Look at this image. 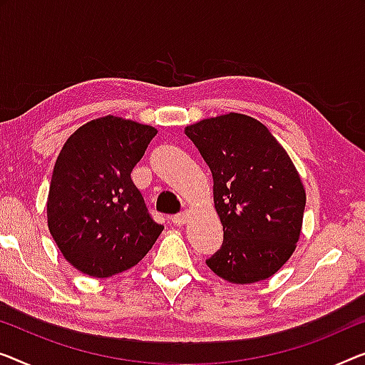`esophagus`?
Here are the masks:
<instances>
[{
    "instance_id": "esophagus-1",
    "label": "esophagus",
    "mask_w": 365,
    "mask_h": 365,
    "mask_svg": "<svg viewBox=\"0 0 365 365\" xmlns=\"http://www.w3.org/2000/svg\"><path fill=\"white\" fill-rule=\"evenodd\" d=\"M188 216H190L188 211H182V213H178V215H175V216H172L173 225H177V226H183L185 222H187Z\"/></svg>"
}]
</instances>
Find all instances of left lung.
<instances>
[{
    "label": "left lung",
    "instance_id": "obj_1",
    "mask_svg": "<svg viewBox=\"0 0 365 365\" xmlns=\"http://www.w3.org/2000/svg\"><path fill=\"white\" fill-rule=\"evenodd\" d=\"M213 175L225 239L206 260L231 284L269 279L297 247L307 195L295 165L257 119L230 113L185 128Z\"/></svg>",
    "mask_w": 365,
    "mask_h": 365
}]
</instances>
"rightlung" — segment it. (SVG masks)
Here are the masks:
<instances>
[{
  "label": "right lung",
  "instance_id": "1",
  "mask_svg": "<svg viewBox=\"0 0 365 365\" xmlns=\"http://www.w3.org/2000/svg\"><path fill=\"white\" fill-rule=\"evenodd\" d=\"M157 129L118 116L83 124L53 167L47 225L75 269L96 279L134 267L164 226L152 220L130 180Z\"/></svg>",
  "mask_w": 365,
  "mask_h": 365
}]
</instances>
